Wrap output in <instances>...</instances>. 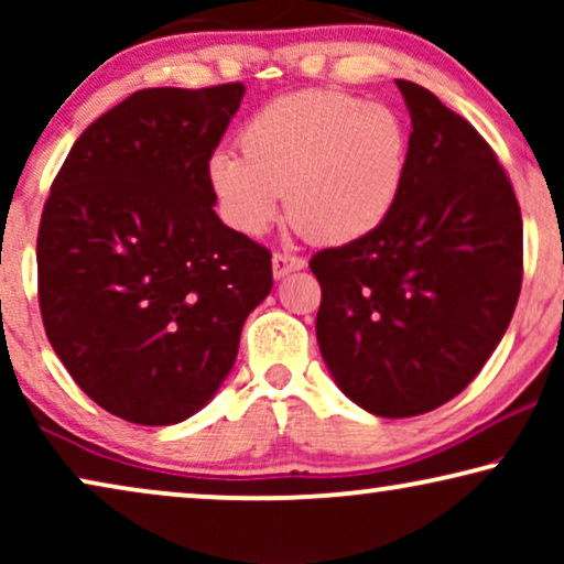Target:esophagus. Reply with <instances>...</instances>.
I'll return each mask as SVG.
<instances>
[{
    "label": "esophagus",
    "mask_w": 564,
    "mask_h": 564,
    "mask_svg": "<svg viewBox=\"0 0 564 564\" xmlns=\"http://www.w3.org/2000/svg\"><path fill=\"white\" fill-rule=\"evenodd\" d=\"M300 269H305V259L290 257V253H274L272 257L274 280H282V276H288L290 272H300Z\"/></svg>",
    "instance_id": "obj_1"
}]
</instances>
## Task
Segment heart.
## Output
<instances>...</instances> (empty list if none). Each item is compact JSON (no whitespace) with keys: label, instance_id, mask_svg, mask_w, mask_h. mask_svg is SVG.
<instances>
[{"label":"heart","instance_id":"heart-1","mask_svg":"<svg viewBox=\"0 0 564 564\" xmlns=\"http://www.w3.org/2000/svg\"><path fill=\"white\" fill-rule=\"evenodd\" d=\"M241 149H215L207 184L238 234L264 236L288 205L300 234L354 243L390 218L411 166V130L395 107L305 89L280 97L241 130Z\"/></svg>","mask_w":564,"mask_h":564}]
</instances>
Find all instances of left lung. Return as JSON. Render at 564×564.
<instances>
[{
	"label": "left lung",
	"instance_id": "1",
	"mask_svg": "<svg viewBox=\"0 0 564 564\" xmlns=\"http://www.w3.org/2000/svg\"><path fill=\"white\" fill-rule=\"evenodd\" d=\"M395 84L413 126L400 203L372 236L311 259L323 361L382 419L434 411L475 380L523 274L521 210L496 153L429 89Z\"/></svg>",
	"mask_w": 564,
	"mask_h": 564
}]
</instances>
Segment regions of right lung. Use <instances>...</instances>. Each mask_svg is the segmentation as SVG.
<instances>
[{"label":"right lung","mask_w":564,"mask_h":564,"mask_svg":"<svg viewBox=\"0 0 564 564\" xmlns=\"http://www.w3.org/2000/svg\"><path fill=\"white\" fill-rule=\"evenodd\" d=\"M243 95V84L135 91L84 130L43 207L45 334L118 419L172 426L210 403L272 290V253L215 215L207 184Z\"/></svg>","instance_id":"1"}]
</instances>
